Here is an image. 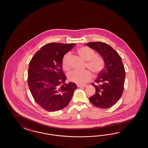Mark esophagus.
Instances as JSON below:
<instances>
[{
  "mask_svg": "<svg viewBox=\"0 0 148 148\" xmlns=\"http://www.w3.org/2000/svg\"><path fill=\"white\" fill-rule=\"evenodd\" d=\"M87 85H80V84H77V86L78 87H85L87 86Z\"/></svg>",
  "mask_w": 148,
  "mask_h": 148,
  "instance_id": "34e87169",
  "label": "esophagus"
}]
</instances>
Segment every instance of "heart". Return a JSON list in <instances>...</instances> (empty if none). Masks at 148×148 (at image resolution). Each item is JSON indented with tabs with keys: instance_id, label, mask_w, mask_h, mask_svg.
<instances>
[{
	"instance_id": "obj_1",
	"label": "heart",
	"mask_w": 148,
	"mask_h": 148,
	"mask_svg": "<svg viewBox=\"0 0 148 148\" xmlns=\"http://www.w3.org/2000/svg\"><path fill=\"white\" fill-rule=\"evenodd\" d=\"M77 53L81 58L86 61V66L91 71L98 74L101 72L104 67V60L100 56H96V54L93 50L90 48L83 47L79 48ZM70 54H66L62 60V66L64 71H68L70 69L69 60ZM69 80L78 84H84L90 80L92 78L91 73L88 71H74L69 74Z\"/></svg>"
}]
</instances>
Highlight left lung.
I'll return each mask as SVG.
<instances>
[{"instance_id": "obj_1", "label": "left lung", "mask_w": 148, "mask_h": 148, "mask_svg": "<svg viewBox=\"0 0 148 148\" xmlns=\"http://www.w3.org/2000/svg\"><path fill=\"white\" fill-rule=\"evenodd\" d=\"M86 45L97 51L103 58L105 67L94 81L95 94L90 98V103L98 108L112 107L121 98L124 90L125 72L121 57L110 45L101 42Z\"/></svg>"}]
</instances>
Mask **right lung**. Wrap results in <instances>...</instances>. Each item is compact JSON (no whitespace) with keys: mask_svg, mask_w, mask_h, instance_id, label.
<instances>
[{"mask_svg":"<svg viewBox=\"0 0 148 148\" xmlns=\"http://www.w3.org/2000/svg\"><path fill=\"white\" fill-rule=\"evenodd\" d=\"M75 45L48 43L36 52L29 63V89L36 103L47 111L66 108L77 88L75 83H64L66 76L62 66L63 56Z\"/></svg>","mask_w":148,"mask_h":148,"instance_id":"right-lung-1","label":"right lung"}]
</instances>
